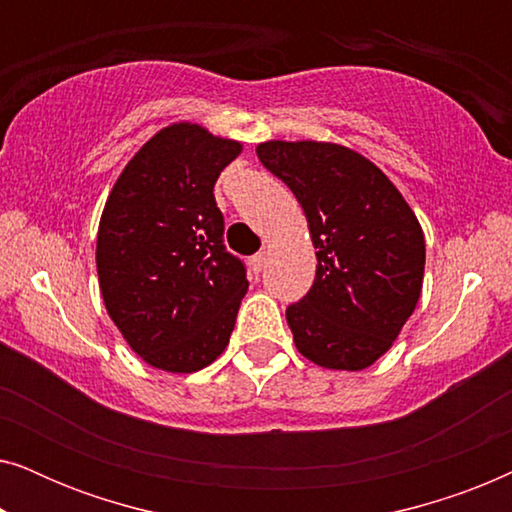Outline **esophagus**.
Here are the masks:
<instances>
[{"mask_svg":"<svg viewBox=\"0 0 512 512\" xmlns=\"http://www.w3.org/2000/svg\"><path fill=\"white\" fill-rule=\"evenodd\" d=\"M265 263H268V256H265V254H256V256H251V261H249L251 270H254V272H261V270L265 268Z\"/></svg>","mask_w":512,"mask_h":512,"instance_id":"obj_1","label":"esophagus"}]
</instances>
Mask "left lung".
I'll return each instance as SVG.
<instances>
[{"mask_svg": "<svg viewBox=\"0 0 512 512\" xmlns=\"http://www.w3.org/2000/svg\"><path fill=\"white\" fill-rule=\"evenodd\" d=\"M303 207L317 277L286 307L298 352L331 370H363L389 352L415 312L426 244L415 212L375 163L331 142L256 146Z\"/></svg>", "mask_w": 512, "mask_h": 512, "instance_id": "1", "label": "left lung"}]
</instances>
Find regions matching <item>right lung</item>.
<instances>
[{"mask_svg":"<svg viewBox=\"0 0 512 512\" xmlns=\"http://www.w3.org/2000/svg\"><path fill=\"white\" fill-rule=\"evenodd\" d=\"M242 153L198 123H172L111 188L97 230V277L111 321L149 366L195 373L228 347L249 289L223 247L214 184Z\"/></svg>","mask_w":512,"mask_h":512,"instance_id":"1","label":"right lung"}]
</instances>
